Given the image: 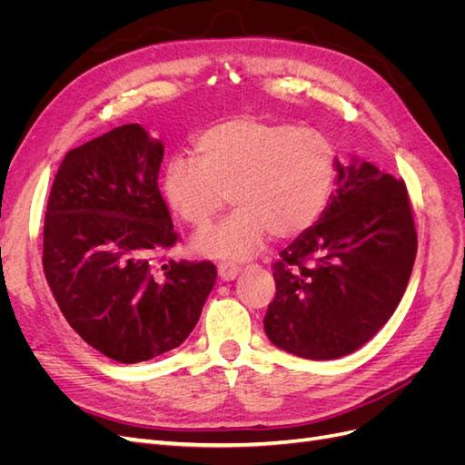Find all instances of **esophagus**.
<instances>
[{"mask_svg": "<svg viewBox=\"0 0 465 465\" xmlns=\"http://www.w3.org/2000/svg\"><path fill=\"white\" fill-rule=\"evenodd\" d=\"M217 273H219L221 281H232L238 273H241V267L234 265V263H227V262H224V263H219Z\"/></svg>", "mask_w": 465, "mask_h": 465, "instance_id": "34e87169", "label": "esophagus"}]
</instances>
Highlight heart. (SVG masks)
I'll return each instance as SVG.
<instances>
[{"mask_svg": "<svg viewBox=\"0 0 465 465\" xmlns=\"http://www.w3.org/2000/svg\"><path fill=\"white\" fill-rule=\"evenodd\" d=\"M340 157L328 135L294 124L234 116L205 128L193 159H171L163 192L174 213L207 229L231 202L232 213L195 238V250L221 260H246L267 232L291 238L322 217L335 188Z\"/></svg>", "mask_w": 465, "mask_h": 465, "instance_id": "heart-1", "label": "heart"}]
</instances>
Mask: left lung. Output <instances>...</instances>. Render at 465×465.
Here are the masks:
<instances>
[{"label": "left lung", "instance_id": "8db88e82", "mask_svg": "<svg viewBox=\"0 0 465 465\" xmlns=\"http://www.w3.org/2000/svg\"><path fill=\"white\" fill-rule=\"evenodd\" d=\"M335 192L311 229L273 263L275 299L263 330L279 349L330 361L353 353L396 311L417 254L403 180L372 163L337 171Z\"/></svg>", "mask_w": 465, "mask_h": 465}]
</instances>
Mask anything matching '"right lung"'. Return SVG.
<instances>
[{
	"instance_id": "right-lung-1",
	"label": "right lung",
	"mask_w": 465,
	"mask_h": 465,
	"mask_svg": "<svg viewBox=\"0 0 465 465\" xmlns=\"http://www.w3.org/2000/svg\"><path fill=\"white\" fill-rule=\"evenodd\" d=\"M164 147L139 124L65 154L50 190L42 265L62 314L118 362L186 341L215 285L211 262H166L178 232L159 190Z\"/></svg>"
}]
</instances>
